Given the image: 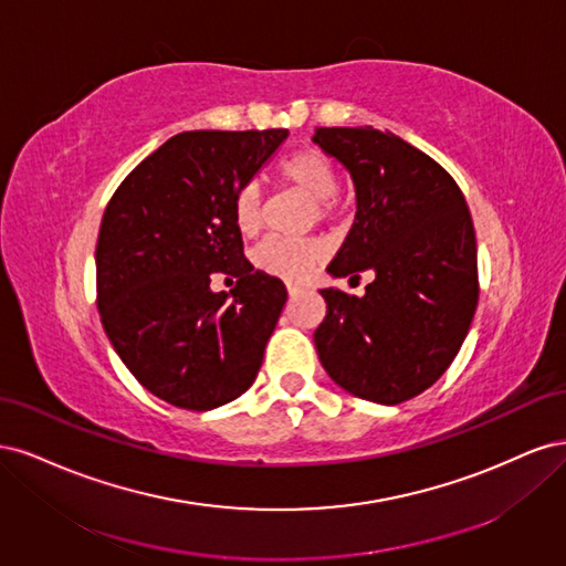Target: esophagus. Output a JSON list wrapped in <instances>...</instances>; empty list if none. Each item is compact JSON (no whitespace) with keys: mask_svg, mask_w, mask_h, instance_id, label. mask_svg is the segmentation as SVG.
I'll return each mask as SVG.
<instances>
[{"mask_svg":"<svg viewBox=\"0 0 566 566\" xmlns=\"http://www.w3.org/2000/svg\"><path fill=\"white\" fill-rule=\"evenodd\" d=\"M300 293V285H293V283H287V295L290 297H295Z\"/></svg>","mask_w":566,"mask_h":566,"instance_id":"esophagus-1","label":"esophagus"}]
</instances>
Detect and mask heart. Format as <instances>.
Listing matches in <instances>:
<instances>
[{"label": "heart", "mask_w": 566, "mask_h": 566, "mask_svg": "<svg viewBox=\"0 0 566 566\" xmlns=\"http://www.w3.org/2000/svg\"><path fill=\"white\" fill-rule=\"evenodd\" d=\"M279 175L285 184L300 188L302 193L316 200L318 217H328L333 210V198L337 193V169L331 158H325L321 150L304 148L287 156ZM233 219L241 233L252 235L262 227V193L256 184H245L238 188L233 198ZM323 245L316 241H293V238H266L254 250V264L269 276L283 281H304L310 279L314 269L323 262Z\"/></svg>", "instance_id": "heart-1"}]
</instances>
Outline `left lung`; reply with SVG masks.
I'll use <instances>...</instances> for the list:
<instances>
[{
	"mask_svg": "<svg viewBox=\"0 0 566 566\" xmlns=\"http://www.w3.org/2000/svg\"><path fill=\"white\" fill-rule=\"evenodd\" d=\"M314 144L354 181V224L333 279L373 273L366 295L318 290L325 373L358 399L394 406L432 387L468 337L479 300L476 238L453 177L397 134L318 127Z\"/></svg>",
	"mask_w": 566,
	"mask_h": 566,
	"instance_id": "left-lung-1",
	"label": "left lung"
}]
</instances>
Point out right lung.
Here are the masks:
<instances>
[{
  "label": "right lung",
  "mask_w": 566,
  "mask_h": 566,
  "mask_svg": "<svg viewBox=\"0 0 566 566\" xmlns=\"http://www.w3.org/2000/svg\"><path fill=\"white\" fill-rule=\"evenodd\" d=\"M287 129L181 132L117 186L96 243V304L129 373L186 410L224 406L254 382L285 285L245 260L233 219ZM239 281L226 294L210 272Z\"/></svg>",
  "instance_id": "obj_1"
}]
</instances>
